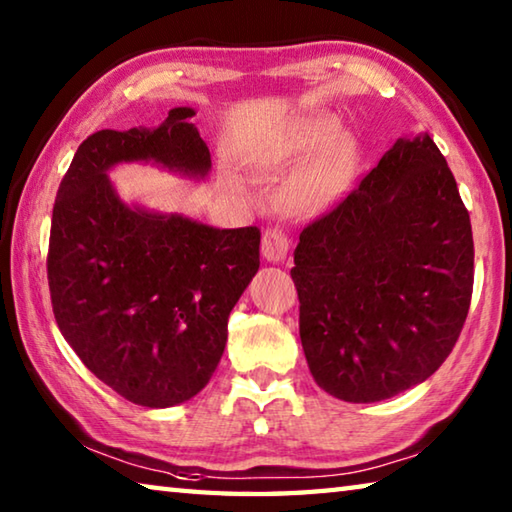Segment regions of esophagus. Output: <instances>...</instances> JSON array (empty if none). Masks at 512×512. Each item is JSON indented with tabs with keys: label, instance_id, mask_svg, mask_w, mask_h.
Returning <instances> with one entry per match:
<instances>
[{
	"label": "esophagus",
	"instance_id": "obj_1",
	"mask_svg": "<svg viewBox=\"0 0 512 512\" xmlns=\"http://www.w3.org/2000/svg\"><path fill=\"white\" fill-rule=\"evenodd\" d=\"M289 246H291V241H289L287 235H284V230L268 228L264 232L262 255L268 259V262H273V264L282 262V259L287 257V253H289Z\"/></svg>",
	"mask_w": 512,
	"mask_h": 512
}]
</instances>
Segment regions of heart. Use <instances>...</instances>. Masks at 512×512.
<instances>
[{
    "mask_svg": "<svg viewBox=\"0 0 512 512\" xmlns=\"http://www.w3.org/2000/svg\"><path fill=\"white\" fill-rule=\"evenodd\" d=\"M334 128L325 121H305L284 140L277 162L296 164L309 158L323 145L332 142ZM354 173V155L348 144L336 142L320 152L307 167H302L296 176L289 180L284 189V198L291 210L302 214H316L332 207L339 198L348 192Z\"/></svg>",
    "mask_w": 512,
    "mask_h": 512,
    "instance_id": "1",
    "label": "heart"
}]
</instances>
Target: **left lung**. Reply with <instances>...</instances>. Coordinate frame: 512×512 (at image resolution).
I'll list each match as a JSON object with an SVG mask.
<instances>
[{
    "label": "left lung",
    "instance_id": "obj_1",
    "mask_svg": "<svg viewBox=\"0 0 512 512\" xmlns=\"http://www.w3.org/2000/svg\"><path fill=\"white\" fill-rule=\"evenodd\" d=\"M291 277L316 384L388 400L431 377L458 341L474 284L470 214L431 137H402L300 232Z\"/></svg>",
    "mask_w": 512,
    "mask_h": 512
}]
</instances>
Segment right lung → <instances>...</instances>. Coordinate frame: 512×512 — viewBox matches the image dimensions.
<instances>
[{"label":"right lung","instance_id":"obj_1","mask_svg":"<svg viewBox=\"0 0 512 512\" xmlns=\"http://www.w3.org/2000/svg\"><path fill=\"white\" fill-rule=\"evenodd\" d=\"M173 108L158 128L99 131L76 151L51 216L47 280L60 334L124 400L167 409L201 393L228 341V318L259 268L255 225L219 230L126 205L119 162L205 178L210 149Z\"/></svg>","mask_w":512,"mask_h":512}]
</instances>
